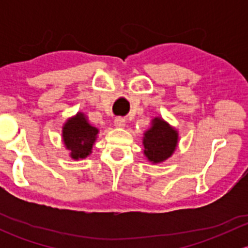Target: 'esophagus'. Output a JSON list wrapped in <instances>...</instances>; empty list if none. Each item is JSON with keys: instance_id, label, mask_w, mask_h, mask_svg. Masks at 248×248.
<instances>
[{"instance_id": "obj_1", "label": "esophagus", "mask_w": 248, "mask_h": 248, "mask_svg": "<svg viewBox=\"0 0 248 248\" xmlns=\"http://www.w3.org/2000/svg\"><path fill=\"white\" fill-rule=\"evenodd\" d=\"M114 124L115 127H117V128H122V127L126 126V120L121 116H117L116 119L114 120Z\"/></svg>"}]
</instances>
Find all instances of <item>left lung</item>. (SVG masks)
I'll return each mask as SVG.
<instances>
[{
    "instance_id": "8db88e82",
    "label": "left lung",
    "mask_w": 248,
    "mask_h": 248,
    "mask_svg": "<svg viewBox=\"0 0 248 248\" xmlns=\"http://www.w3.org/2000/svg\"><path fill=\"white\" fill-rule=\"evenodd\" d=\"M177 139V132L161 117H156L151 128L144 133V155L152 163H161L175 151Z\"/></svg>"
}]
</instances>
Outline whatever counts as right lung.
I'll list each match as a JSON object with an SVG mask.
<instances>
[{"instance_id":"add662e5","label":"right lung","mask_w":248,"mask_h":248,"mask_svg":"<svg viewBox=\"0 0 248 248\" xmlns=\"http://www.w3.org/2000/svg\"><path fill=\"white\" fill-rule=\"evenodd\" d=\"M97 134L98 129L92 127L81 112L69 119L62 129L64 145L71 151L73 159L85 158L91 154Z\"/></svg>"}]
</instances>
